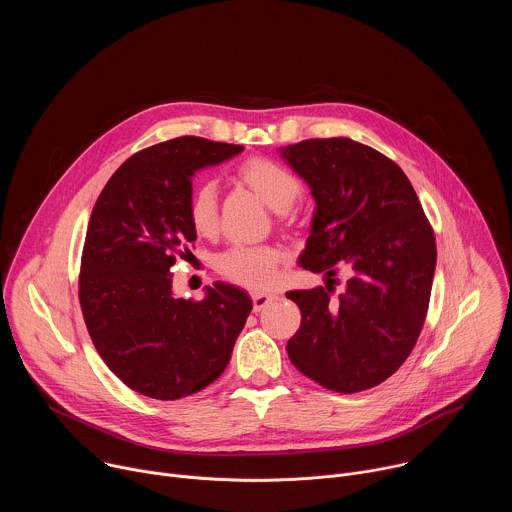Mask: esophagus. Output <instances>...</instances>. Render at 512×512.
Wrapping results in <instances>:
<instances>
[{
  "label": "esophagus",
  "instance_id": "esophagus-1",
  "mask_svg": "<svg viewBox=\"0 0 512 512\" xmlns=\"http://www.w3.org/2000/svg\"><path fill=\"white\" fill-rule=\"evenodd\" d=\"M251 300H253V310L259 312L269 300H273L271 294H259V291H255V294H251Z\"/></svg>",
  "mask_w": 512,
  "mask_h": 512
}]
</instances>
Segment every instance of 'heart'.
<instances>
[{
    "mask_svg": "<svg viewBox=\"0 0 512 512\" xmlns=\"http://www.w3.org/2000/svg\"><path fill=\"white\" fill-rule=\"evenodd\" d=\"M235 180L253 190L265 204L277 210L281 227H291L294 218L287 206L300 194L296 176L281 164L253 156L235 170ZM188 223L200 237H214L218 231V196L212 182H198L188 198ZM283 253L275 245L233 247L218 259V271L237 285L247 289H267L277 277Z\"/></svg>",
    "mask_w": 512,
    "mask_h": 512,
    "instance_id": "obj_1",
    "label": "heart"
}]
</instances>
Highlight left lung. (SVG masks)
<instances>
[{
    "instance_id": "1",
    "label": "left lung",
    "mask_w": 512,
    "mask_h": 512,
    "mask_svg": "<svg viewBox=\"0 0 512 512\" xmlns=\"http://www.w3.org/2000/svg\"><path fill=\"white\" fill-rule=\"evenodd\" d=\"M312 188L316 212L300 265L326 287L287 291L302 312L287 354L324 389L381 385L411 354L435 271V235L403 170L348 137L304 139L279 150ZM338 266L351 273L333 296Z\"/></svg>"
}]
</instances>
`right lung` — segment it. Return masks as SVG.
I'll return each mask as SVG.
<instances>
[{"mask_svg":"<svg viewBox=\"0 0 512 512\" xmlns=\"http://www.w3.org/2000/svg\"><path fill=\"white\" fill-rule=\"evenodd\" d=\"M243 145L184 135L123 162L99 194L85 237L79 300L107 367L133 391L176 401L223 375L253 304L229 283L204 300L172 294L170 267L196 233L188 198L196 170Z\"/></svg>","mask_w":512,"mask_h":512,"instance_id":"right-lung-1","label":"right lung"}]
</instances>
